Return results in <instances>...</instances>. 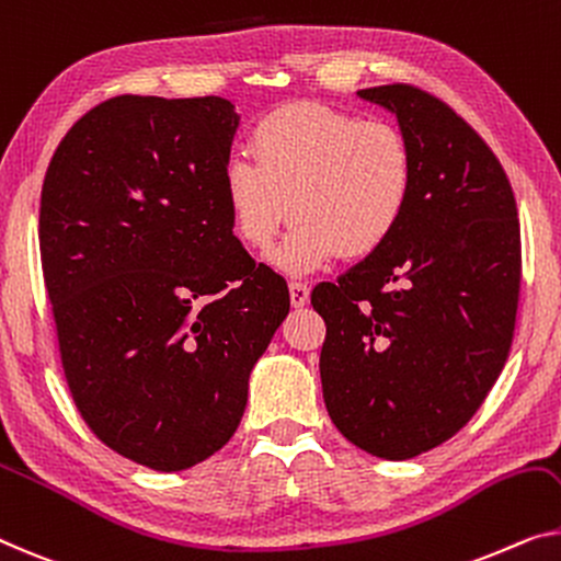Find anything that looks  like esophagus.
Returning <instances> with one entry per match:
<instances>
[{
	"label": "esophagus",
	"instance_id": "esophagus-1",
	"mask_svg": "<svg viewBox=\"0 0 561 561\" xmlns=\"http://www.w3.org/2000/svg\"><path fill=\"white\" fill-rule=\"evenodd\" d=\"M289 302L291 307H305L309 302V287L302 282H291L289 284Z\"/></svg>",
	"mask_w": 561,
	"mask_h": 561
}]
</instances>
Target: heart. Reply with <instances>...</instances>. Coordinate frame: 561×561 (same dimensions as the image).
<instances>
[{"label": "heart", "mask_w": 561, "mask_h": 561, "mask_svg": "<svg viewBox=\"0 0 561 561\" xmlns=\"http://www.w3.org/2000/svg\"><path fill=\"white\" fill-rule=\"evenodd\" d=\"M249 146L254 161L229 158L221 173L231 229L264 252L289 214L295 229L270 254L287 277L380 252L413 201V150L386 121L291 103L264 115Z\"/></svg>", "instance_id": "b5f03b06"}]
</instances>
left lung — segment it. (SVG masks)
Segmentation results:
<instances>
[{"label": "left lung", "instance_id": "left-lung-1", "mask_svg": "<svg viewBox=\"0 0 561 561\" xmlns=\"http://www.w3.org/2000/svg\"><path fill=\"white\" fill-rule=\"evenodd\" d=\"M413 150V201L380 252L312 291L322 396L350 443L405 461L456 436L504 370L522 282L516 201L499 158L413 85L357 90Z\"/></svg>", "mask_w": 561, "mask_h": 561}]
</instances>
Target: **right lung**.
<instances>
[{
    "instance_id": "1",
    "label": "right lung",
    "mask_w": 561,
    "mask_h": 561,
    "mask_svg": "<svg viewBox=\"0 0 561 561\" xmlns=\"http://www.w3.org/2000/svg\"><path fill=\"white\" fill-rule=\"evenodd\" d=\"M224 98L105 100L45 175L39 252L67 386L90 431L153 471H186L239 428L249 375L289 289L233 237Z\"/></svg>"
}]
</instances>
